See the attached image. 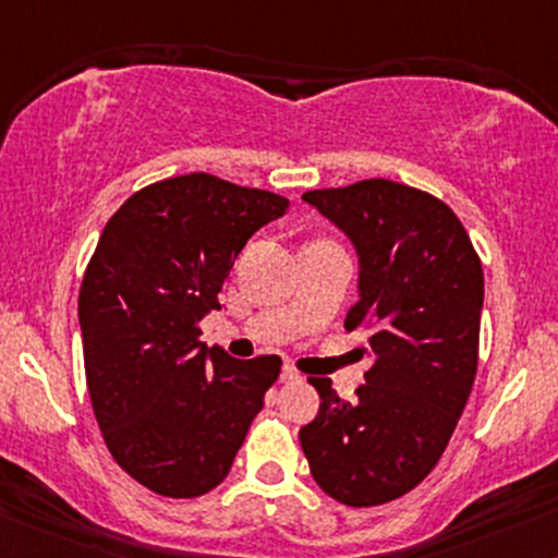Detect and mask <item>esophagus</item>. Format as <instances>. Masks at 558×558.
<instances>
[{"label":"esophagus","mask_w":558,"mask_h":558,"mask_svg":"<svg viewBox=\"0 0 558 558\" xmlns=\"http://www.w3.org/2000/svg\"><path fill=\"white\" fill-rule=\"evenodd\" d=\"M280 378H283V381H299V378H302V373L299 371H293L291 365H283V371H280Z\"/></svg>","instance_id":"obj_1"}]
</instances>
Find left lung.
Masks as SVG:
<instances>
[{
  "instance_id": "left-lung-1",
  "label": "left lung",
  "mask_w": 558,
  "mask_h": 558,
  "mask_svg": "<svg viewBox=\"0 0 558 558\" xmlns=\"http://www.w3.org/2000/svg\"><path fill=\"white\" fill-rule=\"evenodd\" d=\"M304 204L357 254V304L347 330L371 328L357 400L330 378L299 442L317 485L344 506H381L437 466L471 395L485 278L461 219L434 195L391 180L310 190Z\"/></svg>"
}]
</instances>
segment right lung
I'll return each mask as SVG.
<instances>
[{"instance_id": "right-lung-1", "label": "right lung", "mask_w": 558, "mask_h": 558, "mask_svg": "<svg viewBox=\"0 0 558 558\" xmlns=\"http://www.w3.org/2000/svg\"><path fill=\"white\" fill-rule=\"evenodd\" d=\"M283 195L193 171L134 193L108 219L78 293L92 410L140 485L198 498L228 476L278 354L235 360L198 341L248 238Z\"/></svg>"}]
</instances>
